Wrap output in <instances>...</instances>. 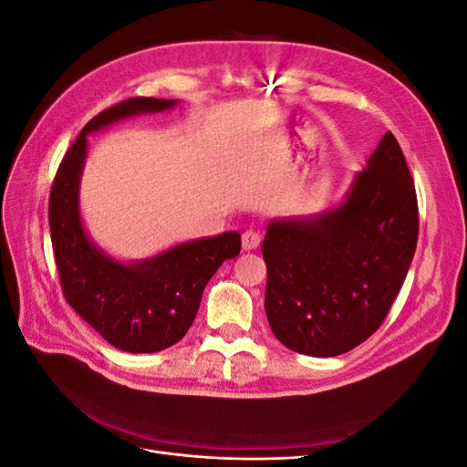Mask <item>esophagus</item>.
Returning a JSON list of instances; mask_svg holds the SVG:
<instances>
[{
	"mask_svg": "<svg viewBox=\"0 0 467 467\" xmlns=\"http://www.w3.org/2000/svg\"><path fill=\"white\" fill-rule=\"evenodd\" d=\"M242 245H244L245 251L257 249V247L261 245V234H259V230L247 228V230L242 234Z\"/></svg>",
	"mask_w": 467,
	"mask_h": 467,
	"instance_id": "34e87169",
	"label": "esophagus"
}]
</instances>
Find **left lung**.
I'll return each instance as SVG.
<instances>
[{
	"mask_svg": "<svg viewBox=\"0 0 467 467\" xmlns=\"http://www.w3.org/2000/svg\"><path fill=\"white\" fill-rule=\"evenodd\" d=\"M419 235L415 182L386 132L347 199L309 218L268 223L265 312L278 341L307 357H337L386 319Z\"/></svg>",
	"mask_w": 467,
	"mask_h": 467,
	"instance_id": "8db88e82",
	"label": "left lung"
}]
</instances>
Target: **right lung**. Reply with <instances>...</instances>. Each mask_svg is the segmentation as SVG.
<instances>
[{
    "label": "right lung",
    "instance_id": "right-lung-1",
    "mask_svg": "<svg viewBox=\"0 0 467 467\" xmlns=\"http://www.w3.org/2000/svg\"><path fill=\"white\" fill-rule=\"evenodd\" d=\"M175 103L171 99L132 97L99 112L66 151L50 191V237L67 304L107 343L136 355L181 341L199 312L208 280L242 249L239 234L225 232L179 244L151 259L120 263L99 249L83 228L79 179L88 134L126 117L167 110Z\"/></svg>",
    "mask_w": 467,
    "mask_h": 467
}]
</instances>
